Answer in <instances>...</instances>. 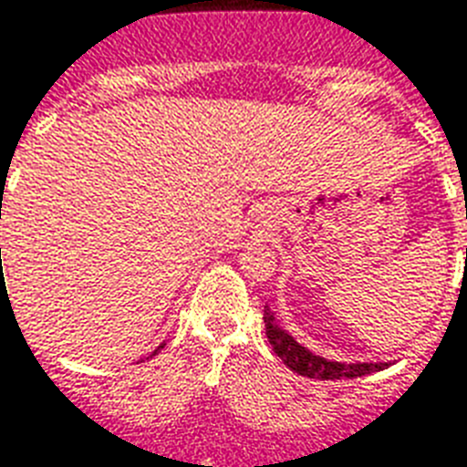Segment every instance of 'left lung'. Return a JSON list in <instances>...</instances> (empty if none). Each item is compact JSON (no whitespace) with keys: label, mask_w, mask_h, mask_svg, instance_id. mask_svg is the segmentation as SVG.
Segmentation results:
<instances>
[{"label":"left lung","mask_w":467,"mask_h":467,"mask_svg":"<svg viewBox=\"0 0 467 467\" xmlns=\"http://www.w3.org/2000/svg\"><path fill=\"white\" fill-rule=\"evenodd\" d=\"M264 325H266V337L269 344L274 347L276 356L281 361L298 376L317 378V380H341V378H361L376 370L388 368L390 363H341V361H329L325 356L312 354L310 348L293 339L291 334L285 332L281 322L276 319L274 310L269 306L264 307Z\"/></svg>","instance_id":"obj_1"}]
</instances>
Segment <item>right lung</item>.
<instances>
[{"label": "right lung", "mask_w": 467, "mask_h": 467, "mask_svg": "<svg viewBox=\"0 0 467 467\" xmlns=\"http://www.w3.org/2000/svg\"><path fill=\"white\" fill-rule=\"evenodd\" d=\"M0 252H2V249H0ZM161 348V347H160ZM160 348H155V351H152V356H155L157 354V351H160Z\"/></svg>", "instance_id": "add662e5"}]
</instances>
